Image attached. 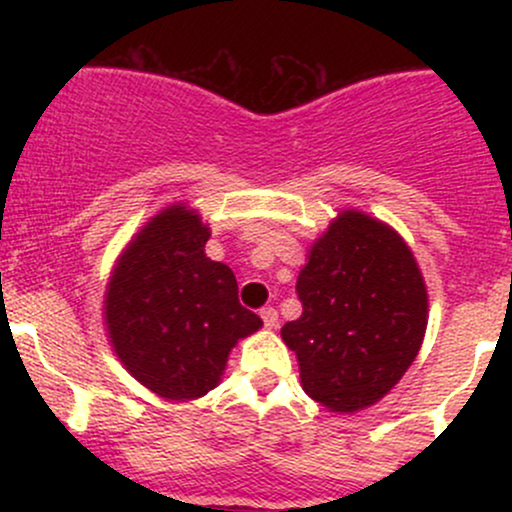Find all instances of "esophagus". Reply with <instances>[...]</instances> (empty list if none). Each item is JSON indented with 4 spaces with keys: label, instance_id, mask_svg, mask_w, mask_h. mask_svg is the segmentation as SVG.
<instances>
[{
    "label": "esophagus",
    "instance_id": "34e87169",
    "mask_svg": "<svg viewBox=\"0 0 512 512\" xmlns=\"http://www.w3.org/2000/svg\"><path fill=\"white\" fill-rule=\"evenodd\" d=\"M262 320H264V327H267V330H274L276 327V322H279V313H276L274 308H262Z\"/></svg>",
    "mask_w": 512,
    "mask_h": 512
}]
</instances>
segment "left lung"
<instances>
[{
  "label": "left lung",
  "instance_id": "8db88e82",
  "mask_svg": "<svg viewBox=\"0 0 512 512\" xmlns=\"http://www.w3.org/2000/svg\"><path fill=\"white\" fill-rule=\"evenodd\" d=\"M303 315L281 327L305 395L339 414L383 399L414 363L428 293L409 245L383 221L346 209L308 252L296 281Z\"/></svg>",
  "mask_w": 512,
  "mask_h": 512
}]
</instances>
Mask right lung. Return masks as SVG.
<instances>
[{
	"label": "right lung",
	"instance_id": "obj_1",
	"mask_svg": "<svg viewBox=\"0 0 512 512\" xmlns=\"http://www.w3.org/2000/svg\"><path fill=\"white\" fill-rule=\"evenodd\" d=\"M209 236L195 209H163L122 252L105 291L117 358L170 402L214 390L238 339L262 327L240 305L231 267L204 252Z\"/></svg>",
	"mask_w": 512,
	"mask_h": 512
}]
</instances>
